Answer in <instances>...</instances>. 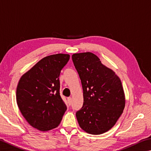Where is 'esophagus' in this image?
I'll list each match as a JSON object with an SVG mask.
<instances>
[{
	"label": "esophagus",
	"instance_id": "1",
	"mask_svg": "<svg viewBox=\"0 0 151 151\" xmlns=\"http://www.w3.org/2000/svg\"><path fill=\"white\" fill-rule=\"evenodd\" d=\"M67 101H68V103L69 105H70L71 104V102H72V98H71V97H68L67 98Z\"/></svg>",
	"mask_w": 151,
	"mask_h": 151
}]
</instances>
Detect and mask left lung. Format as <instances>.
<instances>
[{
    "mask_svg": "<svg viewBox=\"0 0 151 151\" xmlns=\"http://www.w3.org/2000/svg\"><path fill=\"white\" fill-rule=\"evenodd\" d=\"M72 60L83 90V106L76 113L78 124L88 133H105L116 124L125 108L122 82L94 53L73 54Z\"/></svg>",
    "mask_w": 151,
    "mask_h": 151,
    "instance_id": "left-lung-1",
    "label": "left lung"
}]
</instances>
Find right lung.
Instances as JSON below:
<instances>
[{
  "label": "right lung",
  "mask_w": 151,
  "mask_h": 151,
  "mask_svg": "<svg viewBox=\"0 0 151 151\" xmlns=\"http://www.w3.org/2000/svg\"><path fill=\"white\" fill-rule=\"evenodd\" d=\"M70 55L45 57L22 76L16 88V102L24 118L41 131L57 127L67 106L60 96L59 75Z\"/></svg>",
  "instance_id": "obj_1"
}]
</instances>
